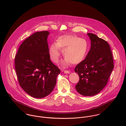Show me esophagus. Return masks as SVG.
Masks as SVG:
<instances>
[{
    "label": "esophagus",
    "mask_w": 126,
    "mask_h": 126,
    "mask_svg": "<svg viewBox=\"0 0 126 126\" xmlns=\"http://www.w3.org/2000/svg\"><path fill=\"white\" fill-rule=\"evenodd\" d=\"M63 72H64L65 73H66V74H69L70 73V71H68V70H63Z\"/></svg>",
    "instance_id": "obj_1"
}]
</instances>
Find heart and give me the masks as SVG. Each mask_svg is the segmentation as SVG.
Masks as SVG:
<instances>
[{
    "label": "heart",
    "instance_id": "heart-1",
    "mask_svg": "<svg viewBox=\"0 0 126 126\" xmlns=\"http://www.w3.org/2000/svg\"><path fill=\"white\" fill-rule=\"evenodd\" d=\"M88 48V43L83 38L76 35H63L59 37L56 43L52 44L49 48L50 59L58 63L61 55V50L64 57L63 63L68 65L70 63L75 64L81 62L85 58Z\"/></svg>",
    "mask_w": 126,
    "mask_h": 126
}]
</instances>
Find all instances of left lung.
I'll use <instances>...</instances> for the list:
<instances>
[{
  "label": "left lung",
  "mask_w": 126,
  "mask_h": 126,
  "mask_svg": "<svg viewBox=\"0 0 126 126\" xmlns=\"http://www.w3.org/2000/svg\"><path fill=\"white\" fill-rule=\"evenodd\" d=\"M91 41L85 59L76 65L74 71L79 77L76 85L78 92L85 96L97 94L107 84L113 67V57L107 42L88 33Z\"/></svg>",
  "instance_id": "obj_1"
}]
</instances>
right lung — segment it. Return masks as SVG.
I'll return each mask as SVG.
<instances>
[{
  "instance_id": "obj_1",
  "label": "right lung",
  "mask_w": 126,
  "mask_h": 126,
  "mask_svg": "<svg viewBox=\"0 0 126 126\" xmlns=\"http://www.w3.org/2000/svg\"><path fill=\"white\" fill-rule=\"evenodd\" d=\"M48 31L36 32L25 40L15 58V69L20 86L35 98L51 93L60 69L50 60Z\"/></svg>"
}]
</instances>
